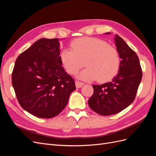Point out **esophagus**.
Masks as SVG:
<instances>
[{"label":"esophagus","instance_id":"1","mask_svg":"<svg viewBox=\"0 0 156 156\" xmlns=\"http://www.w3.org/2000/svg\"><path fill=\"white\" fill-rule=\"evenodd\" d=\"M83 85H84V83H82L79 81H75V86H76L77 88H81L83 87Z\"/></svg>","mask_w":156,"mask_h":156}]
</instances>
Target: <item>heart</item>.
I'll return each instance as SVG.
<instances>
[{
    "mask_svg": "<svg viewBox=\"0 0 156 156\" xmlns=\"http://www.w3.org/2000/svg\"><path fill=\"white\" fill-rule=\"evenodd\" d=\"M72 50L61 52V63L66 72L76 74L84 65L87 68L79 74L84 80H95L106 83L114 78L120 66V57L118 50L101 39L83 37L71 43Z\"/></svg>",
    "mask_w": 156,
    "mask_h": 156,
    "instance_id": "obj_1",
    "label": "heart"
}]
</instances>
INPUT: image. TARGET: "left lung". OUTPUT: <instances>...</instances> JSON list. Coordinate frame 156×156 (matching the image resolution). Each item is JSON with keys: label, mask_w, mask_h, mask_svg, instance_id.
<instances>
[{"label": "left lung", "mask_w": 156, "mask_h": 156, "mask_svg": "<svg viewBox=\"0 0 156 156\" xmlns=\"http://www.w3.org/2000/svg\"><path fill=\"white\" fill-rule=\"evenodd\" d=\"M115 42L122 59L119 72L111 82L93 84V95L88 101L91 109L103 116L116 114L128 107L135 100L143 76L135 52L119 36H116Z\"/></svg>", "instance_id": "8db88e82"}]
</instances>
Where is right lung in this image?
Here are the masks:
<instances>
[{
    "label": "right lung",
    "mask_w": 156,
    "mask_h": 156,
    "mask_svg": "<svg viewBox=\"0 0 156 156\" xmlns=\"http://www.w3.org/2000/svg\"><path fill=\"white\" fill-rule=\"evenodd\" d=\"M17 101L41 119L57 116L76 87L60 58L59 39L41 38L18 56L12 74Z\"/></svg>",
    "instance_id": "right-lung-1"
}]
</instances>
